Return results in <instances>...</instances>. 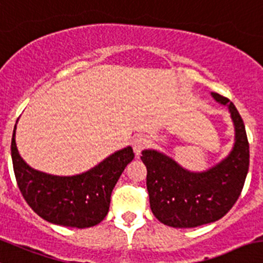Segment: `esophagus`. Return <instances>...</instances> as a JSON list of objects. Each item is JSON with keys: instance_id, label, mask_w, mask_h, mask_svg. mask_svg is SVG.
Wrapping results in <instances>:
<instances>
[{"instance_id": "1", "label": "esophagus", "mask_w": 263, "mask_h": 263, "mask_svg": "<svg viewBox=\"0 0 263 263\" xmlns=\"http://www.w3.org/2000/svg\"><path fill=\"white\" fill-rule=\"evenodd\" d=\"M149 139L144 135H139L134 139L132 141V147H134V152L136 155H140V153L145 149L146 146H149Z\"/></svg>"}]
</instances>
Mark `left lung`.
Returning <instances> with one entry per match:
<instances>
[{"mask_svg": "<svg viewBox=\"0 0 263 263\" xmlns=\"http://www.w3.org/2000/svg\"><path fill=\"white\" fill-rule=\"evenodd\" d=\"M226 105L235 129L231 152L220 163L203 172H193L154 149L142 150L146 165L150 208L164 225L189 229L222 218L238 200L249 168V144L246 126L229 99L211 92Z\"/></svg>", "mask_w": 263, "mask_h": 263, "instance_id": "1", "label": "left lung"}]
</instances>
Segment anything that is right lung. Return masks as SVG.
Listing matches in <instances>:
<instances>
[{
  "instance_id": "add662e5",
  "label": "right lung",
  "mask_w": 263,
  "mask_h": 263,
  "mask_svg": "<svg viewBox=\"0 0 263 263\" xmlns=\"http://www.w3.org/2000/svg\"><path fill=\"white\" fill-rule=\"evenodd\" d=\"M11 140V158L17 186L25 202L43 220L68 228L85 229L100 223L109 212L117 181L135 154L131 146L118 150L86 172L55 176L41 172L20 157Z\"/></svg>"
}]
</instances>
